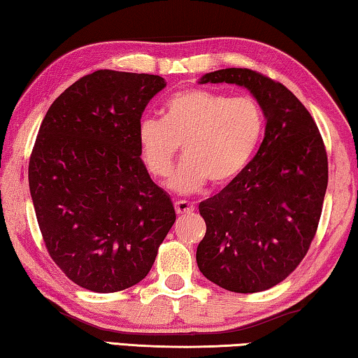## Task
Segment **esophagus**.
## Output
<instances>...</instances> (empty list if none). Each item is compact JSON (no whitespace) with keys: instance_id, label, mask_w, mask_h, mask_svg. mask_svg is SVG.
I'll return each mask as SVG.
<instances>
[{"instance_id":"34e87169","label":"esophagus","mask_w":358,"mask_h":358,"mask_svg":"<svg viewBox=\"0 0 358 358\" xmlns=\"http://www.w3.org/2000/svg\"><path fill=\"white\" fill-rule=\"evenodd\" d=\"M175 212L177 215H186V213H192L194 212V206L186 201H177L175 202Z\"/></svg>"}]
</instances>
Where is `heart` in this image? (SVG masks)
Instances as JSON below:
<instances>
[{"instance_id":"b5f03b06","label":"heart","mask_w":358,"mask_h":358,"mask_svg":"<svg viewBox=\"0 0 358 358\" xmlns=\"http://www.w3.org/2000/svg\"><path fill=\"white\" fill-rule=\"evenodd\" d=\"M263 130V111L252 97L191 87L166 101L162 119L140 122L138 146L151 175L164 178L181 145L185 157L169 186L191 194L207 181L213 188L231 185L250 164Z\"/></svg>"}]
</instances>
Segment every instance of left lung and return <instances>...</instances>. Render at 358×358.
Returning a JSON list of instances; mask_svg holds the SVG:
<instances>
[{
  "instance_id": "1",
  "label": "left lung",
  "mask_w": 358,
  "mask_h": 358,
  "mask_svg": "<svg viewBox=\"0 0 358 358\" xmlns=\"http://www.w3.org/2000/svg\"><path fill=\"white\" fill-rule=\"evenodd\" d=\"M199 83L247 87L268 122L245 170L199 203L207 232L197 266L224 290L264 292L298 268L314 239L328 185L325 145L310 113L279 81L248 68H226Z\"/></svg>"
}]
</instances>
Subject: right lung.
I'll return each mask as SVG.
<instances>
[{
    "mask_svg": "<svg viewBox=\"0 0 358 358\" xmlns=\"http://www.w3.org/2000/svg\"><path fill=\"white\" fill-rule=\"evenodd\" d=\"M164 87L156 75L94 71L54 100L39 127L28 164L39 229L54 263L86 290L143 280L177 218L138 146L141 115Z\"/></svg>",
    "mask_w": 358,
    "mask_h": 358,
    "instance_id": "1",
    "label": "right lung"
}]
</instances>
